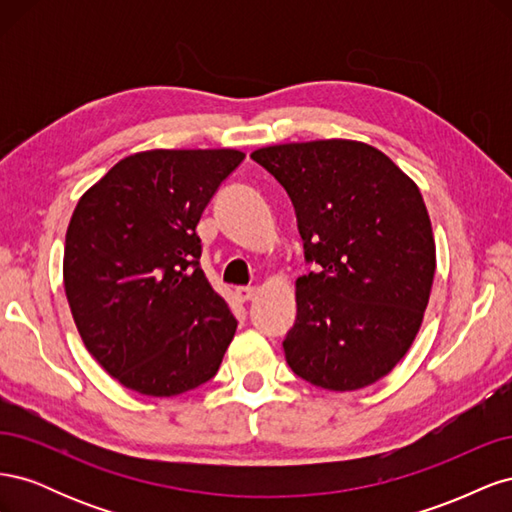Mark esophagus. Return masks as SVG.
<instances>
[{
	"instance_id": "esophagus-1",
	"label": "esophagus",
	"mask_w": 512,
	"mask_h": 512,
	"mask_svg": "<svg viewBox=\"0 0 512 512\" xmlns=\"http://www.w3.org/2000/svg\"><path fill=\"white\" fill-rule=\"evenodd\" d=\"M254 294H256V288H252V286H239V288L235 290V297H237V301H241V303L254 299Z\"/></svg>"
}]
</instances>
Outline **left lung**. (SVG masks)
Here are the masks:
<instances>
[{
	"label": "left lung",
	"instance_id": "obj_1",
	"mask_svg": "<svg viewBox=\"0 0 512 512\" xmlns=\"http://www.w3.org/2000/svg\"><path fill=\"white\" fill-rule=\"evenodd\" d=\"M252 160L282 183L305 262L290 369L327 391H356L404 359L421 329L436 243L416 183L376 147L312 141L262 147Z\"/></svg>",
	"mask_w": 512,
	"mask_h": 512
}]
</instances>
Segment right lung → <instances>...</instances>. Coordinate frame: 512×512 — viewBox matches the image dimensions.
I'll return each instance as SVG.
<instances>
[{
	"label": "right lung",
	"mask_w": 512,
	"mask_h": 512,
	"mask_svg": "<svg viewBox=\"0 0 512 512\" xmlns=\"http://www.w3.org/2000/svg\"><path fill=\"white\" fill-rule=\"evenodd\" d=\"M237 149H151L89 188L66 232L64 286L85 348L126 389L173 397L218 374L237 331L200 269L196 224Z\"/></svg>",
	"instance_id": "1"
}]
</instances>
